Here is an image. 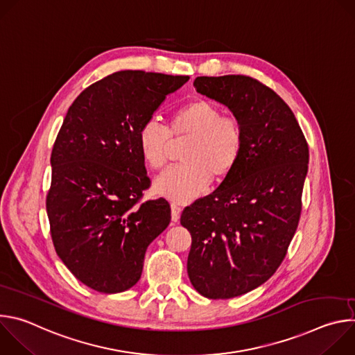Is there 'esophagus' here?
I'll return each instance as SVG.
<instances>
[{
  "label": "esophagus",
  "instance_id": "34e87169",
  "mask_svg": "<svg viewBox=\"0 0 355 355\" xmlns=\"http://www.w3.org/2000/svg\"><path fill=\"white\" fill-rule=\"evenodd\" d=\"M181 215V208L177 204H171V219L173 222H178Z\"/></svg>",
  "mask_w": 355,
  "mask_h": 355
}]
</instances>
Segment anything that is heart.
<instances>
[{"instance_id": "1", "label": "heart", "mask_w": 355, "mask_h": 355, "mask_svg": "<svg viewBox=\"0 0 355 355\" xmlns=\"http://www.w3.org/2000/svg\"><path fill=\"white\" fill-rule=\"evenodd\" d=\"M174 140L188 139L181 162L155 181V191L178 204L204 193L212 180L223 181L236 168L244 144L241 123L222 115V111L207 99H195L178 108L170 119L168 128L156 119L141 123L137 144L141 159L151 170H162L168 159Z\"/></svg>"}]
</instances>
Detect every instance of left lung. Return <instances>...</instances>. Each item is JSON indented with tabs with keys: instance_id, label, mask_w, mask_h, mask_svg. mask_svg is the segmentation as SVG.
I'll list each match as a JSON object with an SVG mask.
<instances>
[{
	"instance_id": "left-lung-1",
	"label": "left lung",
	"mask_w": 355,
	"mask_h": 355,
	"mask_svg": "<svg viewBox=\"0 0 355 355\" xmlns=\"http://www.w3.org/2000/svg\"><path fill=\"white\" fill-rule=\"evenodd\" d=\"M202 95L227 107L244 144L233 173L181 215L192 237L187 271L205 297L240 296L270 279L296 232L309 147L285 101L247 76L196 77Z\"/></svg>"
}]
</instances>
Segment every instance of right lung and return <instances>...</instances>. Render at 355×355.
I'll list each match as a JSON object with an SVG mask.
<instances>
[{
    "instance_id": "1",
    "label": "right lung",
    "mask_w": 355,
    "mask_h": 355,
    "mask_svg": "<svg viewBox=\"0 0 355 355\" xmlns=\"http://www.w3.org/2000/svg\"><path fill=\"white\" fill-rule=\"evenodd\" d=\"M188 80L118 71L85 88L67 111L50 157L46 211L58 256L94 291L132 288L148 244L170 225L164 198L139 205L150 178L137 132Z\"/></svg>"
}]
</instances>
